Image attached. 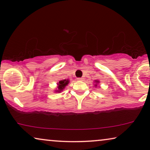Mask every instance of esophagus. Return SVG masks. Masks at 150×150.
<instances>
[{"instance_id": "34e87169", "label": "esophagus", "mask_w": 150, "mask_h": 150, "mask_svg": "<svg viewBox=\"0 0 150 150\" xmlns=\"http://www.w3.org/2000/svg\"><path fill=\"white\" fill-rule=\"evenodd\" d=\"M77 80H78V81H83L84 79H83V78H78Z\"/></svg>"}]
</instances>
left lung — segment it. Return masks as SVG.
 I'll return each mask as SVG.
<instances>
[{
	"instance_id": "1",
	"label": "left lung",
	"mask_w": 150,
	"mask_h": 150,
	"mask_svg": "<svg viewBox=\"0 0 150 150\" xmlns=\"http://www.w3.org/2000/svg\"><path fill=\"white\" fill-rule=\"evenodd\" d=\"M96 83H99V81H96Z\"/></svg>"
}]
</instances>
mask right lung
Wrapping results in <instances>:
<instances>
[{
    "instance_id": "obj_1",
    "label": "right lung",
    "mask_w": 150,
    "mask_h": 150,
    "mask_svg": "<svg viewBox=\"0 0 150 150\" xmlns=\"http://www.w3.org/2000/svg\"><path fill=\"white\" fill-rule=\"evenodd\" d=\"M69 83V81L68 80H63V81H59V83H58V89L59 90H57V92H61L62 90L64 89L67 84Z\"/></svg>"
}]
</instances>
